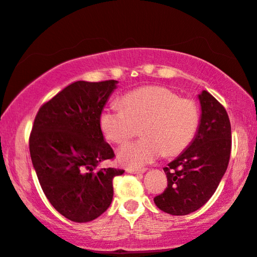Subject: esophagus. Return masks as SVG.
Masks as SVG:
<instances>
[{
  "instance_id": "obj_1",
  "label": "esophagus",
  "mask_w": 257,
  "mask_h": 257,
  "mask_svg": "<svg viewBox=\"0 0 257 257\" xmlns=\"http://www.w3.org/2000/svg\"><path fill=\"white\" fill-rule=\"evenodd\" d=\"M145 171H146V170H145V169H141V170H138V169H126V172H128V174H133V175H142Z\"/></svg>"
}]
</instances>
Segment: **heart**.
Returning <instances> with one entry per match:
<instances>
[{"instance_id": "heart-1", "label": "heart", "mask_w": 257, "mask_h": 257, "mask_svg": "<svg viewBox=\"0 0 257 257\" xmlns=\"http://www.w3.org/2000/svg\"><path fill=\"white\" fill-rule=\"evenodd\" d=\"M118 107L103 110L99 125L106 140L123 145L140 126L144 139L119 151V162L141 168L163 154L174 157L190 146L200 125V110L193 99L179 98L163 86H145L126 92Z\"/></svg>"}]
</instances>
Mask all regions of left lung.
Returning <instances> with one entry per match:
<instances>
[{"instance_id":"left-lung-1","label":"left lung","mask_w":257,"mask_h":257,"mask_svg":"<svg viewBox=\"0 0 257 257\" xmlns=\"http://www.w3.org/2000/svg\"><path fill=\"white\" fill-rule=\"evenodd\" d=\"M201 118L194 141L164 168L168 188L154 203L171 215H187L201 208L217 190L231 153V124L225 107L211 93L199 94Z\"/></svg>"}]
</instances>
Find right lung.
<instances>
[{"instance_id": "add662e5", "label": "right lung", "mask_w": 257, "mask_h": 257, "mask_svg": "<svg viewBox=\"0 0 257 257\" xmlns=\"http://www.w3.org/2000/svg\"><path fill=\"white\" fill-rule=\"evenodd\" d=\"M116 80L76 81L40 106L30 135L37 177L58 213L75 222L94 220L109 208L112 179L124 170H97L115 157L105 142L99 117Z\"/></svg>"}]
</instances>
